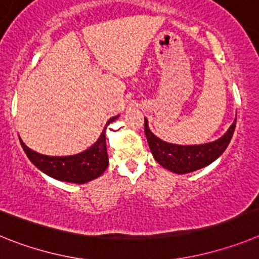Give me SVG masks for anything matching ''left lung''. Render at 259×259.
<instances>
[{
  "instance_id": "left-lung-1",
  "label": "left lung",
  "mask_w": 259,
  "mask_h": 259,
  "mask_svg": "<svg viewBox=\"0 0 259 259\" xmlns=\"http://www.w3.org/2000/svg\"><path fill=\"white\" fill-rule=\"evenodd\" d=\"M235 127L236 120L227 130L226 134L213 142L204 143V145L183 146L164 142L160 138H157L148 129L147 120L145 118V134L155 160L165 169L179 175L194 172L217 160L226 151L227 146L231 142Z\"/></svg>"
}]
</instances>
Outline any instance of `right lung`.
I'll list each match as a JSON object with an SVG mask.
<instances>
[{
    "label": "right lung",
    "instance_id": "1",
    "mask_svg": "<svg viewBox=\"0 0 259 259\" xmlns=\"http://www.w3.org/2000/svg\"><path fill=\"white\" fill-rule=\"evenodd\" d=\"M117 118L112 117L105 125L99 139L86 151L70 156H48L33 151L27 147L21 139L24 152L35 167L39 168L48 176L60 181L73 184H84L98 179L108 167V152L105 143V130L112 121Z\"/></svg>",
    "mask_w": 259,
    "mask_h": 259
}]
</instances>
